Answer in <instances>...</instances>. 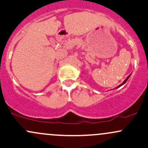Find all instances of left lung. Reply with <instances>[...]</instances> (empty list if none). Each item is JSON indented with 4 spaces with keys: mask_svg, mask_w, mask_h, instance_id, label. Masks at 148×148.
Instances as JSON below:
<instances>
[{
    "mask_svg": "<svg viewBox=\"0 0 148 148\" xmlns=\"http://www.w3.org/2000/svg\"><path fill=\"white\" fill-rule=\"evenodd\" d=\"M130 75H128V77H126V79H125V80L124 81H123V83H122V84H121V85H119V87L121 86V85H123V84H124V83H125V82H126V81H127V80H128V78H129Z\"/></svg>",
    "mask_w": 148,
    "mask_h": 148,
    "instance_id": "1",
    "label": "left lung"
}]
</instances>
